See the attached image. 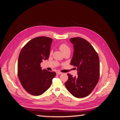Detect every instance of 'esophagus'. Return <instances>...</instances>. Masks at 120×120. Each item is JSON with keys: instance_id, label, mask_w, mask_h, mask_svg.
I'll list each match as a JSON object with an SVG mask.
<instances>
[{"instance_id": "34e87169", "label": "esophagus", "mask_w": 120, "mask_h": 120, "mask_svg": "<svg viewBox=\"0 0 120 120\" xmlns=\"http://www.w3.org/2000/svg\"><path fill=\"white\" fill-rule=\"evenodd\" d=\"M63 74L62 72H60V71H57V72H56V74H57V75H61V74Z\"/></svg>"}]
</instances>
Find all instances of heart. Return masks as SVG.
<instances>
[{"label": "heart", "mask_w": 120, "mask_h": 120, "mask_svg": "<svg viewBox=\"0 0 120 120\" xmlns=\"http://www.w3.org/2000/svg\"><path fill=\"white\" fill-rule=\"evenodd\" d=\"M59 49L61 50V52H62L64 54L67 52H71V49L68 45L66 43H62L59 46ZM52 53V50H50V53L51 54Z\"/></svg>", "instance_id": "heart-1"}]
</instances>
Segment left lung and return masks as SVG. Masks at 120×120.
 Instances as JSON below:
<instances>
[{"label": "left lung", "mask_w": 120, "mask_h": 120, "mask_svg": "<svg viewBox=\"0 0 120 120\" xmlns=\"http://www.w3.org/2000/svg\"><path fill=\"white\" fill-rule=\"evenodd\" d=\"M74 52L71 64L77 68L78 75L68 74L65 86L72 96L82 98L89 95L95 88L100 78V61L95 49L85 39L73 38Z\"/></svg>", "instance_id": "1"}]
</instances>
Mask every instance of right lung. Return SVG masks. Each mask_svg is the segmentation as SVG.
Wrapping results in <instances>:
<instances>
[{"label": "right lung", "mask_w": 120, "mask_h": 120, "mask_svg": "<svg viewBox=\"0 0 120 120\" xmlns=\"http://www.w3.org/2000/svg\"><path fill=\"white\" fill-rule=\"evenodd\" d=\"M52 38L38 37L29 41L20 52L17 75L26 91L34 96L44 93L51 85L56 72L42 70V60H48Z\"/></svg>", "instance_id": "add662e5"}]
</instances>
